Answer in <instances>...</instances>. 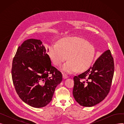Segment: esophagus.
Returning <instances> with one entry per match:
<instances>
[{"label":"esophagus","mask_w":124,"mask_h":124,"mask_svg":"<svg viewBox=\"0 0 124 124\" xmlns=\"http://www.w3.org/2000/svg\"><path fill=\"white\" fill-rule=\"evenodd\" d=\"M68 77V76L65 74V73H63V78L64 79H66Z\"/></svg>","instance_id":"esophagus-1"}]
</instances>
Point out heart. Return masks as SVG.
Returning <instances> with one entry per match:
<instances>
[{"mask_svg":"<svg viewBox=\"0 0 124 124\" xmlns=\"http://www.w3.org/2000/svg\"><path fill=\"white\" fill-rule=\"evenodd\" d=\"M49 54L53 63L59 66L65 61L62 70L68 73L87 69L92 63L94 49L92 45L82 39L72 37L63 39L57 44L51 45Z\"/></svg>","mask_w":124,"mask_h":124,"instance_id":"1","label":"heart"}]
</instances>
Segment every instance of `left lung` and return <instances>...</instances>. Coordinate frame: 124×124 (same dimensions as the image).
<instances>
[{
    "label": "left lung",
    "instance_id": "8db88e82",
    "mask_svg": "<svg viewBox=\"0 0 124 124\" xmlns=\"http://www.w3.org/2000/svg\"><path fill=\"white\" fill-rule=\"evenodd\" d=\"M114 73V59L109 50L104 52L92 66L73 77V95L80 105L90 107L108 94Z\"/></svg>",
    "mask_w": 124,
    "mask_h": 124
}]
</instances>
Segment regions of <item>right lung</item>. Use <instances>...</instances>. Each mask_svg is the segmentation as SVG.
<instances>
[{
  "instance_id": "1",
  "label": "right lung",
  "mask_w": 124,
  "mask_h": 124,
  "mask_svg": "<svg viewBox=\"0 0 124 124\" xmlns=\"http://www.w3.org/2000/svg\"><path fill=\"white\" fill-rule=\"evenodd\" d=\"M47 52L41 40L28 39L18 48L12 61V79L16 92L23 102L34 108L50 102L62 80V73L52 65Z\"/></svg>"
}]
</instances>
